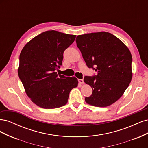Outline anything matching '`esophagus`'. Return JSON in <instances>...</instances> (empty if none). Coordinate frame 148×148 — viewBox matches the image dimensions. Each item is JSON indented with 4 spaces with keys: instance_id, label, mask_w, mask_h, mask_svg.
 <instances>
[{
    "instance_id": "1",
    "label": "esophagus",
    "mask_w": 148,
    "mask_h": 148,
    "mask_svg": "<svg viewBox=\"0 0 148 148\" xmlns=\"http://www.w3.org/2000/svg\"><path fill=\"white\" fill-rule=\"evenodd\" d=\"M78 82L80 84H83L84 83V81H83V79H78Z\"/></svg>"
}]
</instances>
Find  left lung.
Segmentation results:
<instances>
[{
  "mask_svg": "<svg viewBox=\"0 0 148 148\" xmlns=\"http://www.w3.org/2000/svg\"><path fill=\"white\" fill-rule=\"evenodd\" d=\"M76 42L86 65L97 73L95 77H84V83L92 90L85 101L101 107L114 104L132 81L130 51L118 38L105 31L78 35Z\"/></svg>",
  "mask_w": 148,
  "mask_h": 148,
  "instance_id": "left-lung-1",
  "label": "left lung"
}]
</instances>
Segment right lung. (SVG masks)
<instances>
[{"label":"right lung","mask_w":148,"mask_h":148,"mask_svg":"<svg viewBox=\"0 0 148 148\" xmlns=\"http://www.w3.org/2000/svg\"><path fill=\"white\" fill-rule=\"evenodd\" d=\"M75 38L76 35L47 31L33 38L21 50L18 74L26 95L41 108L65 106L70 91L78 86L77 78L58 75L55 71L62 64L64 52Z\"/></svg>","instance_id":"1"}]
</instances>
